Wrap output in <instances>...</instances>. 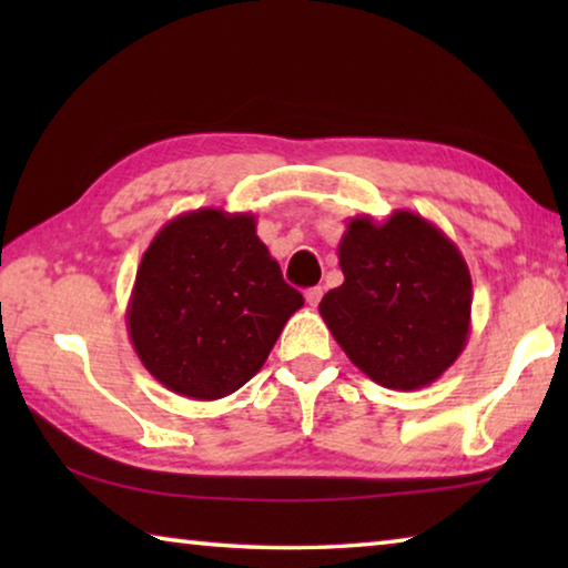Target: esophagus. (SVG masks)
Returning <instances> with one entry per match:
<instances>
[{
  "instance_id": "esophagus-1",
  "label": "esophagus",
  "mask_w": 568,
  "mask_h": 568,
  "mask_svg": "<svg viewBox=\"0 0 568 568\" xmlns=\"http://www.w3.org/2000/svg\"><path fill=\"white\" fill-rule=\"evenodd\" d=\"M321 297H323V287H318V285L307 287V291H305V301H307V305H311V307L318 305Z\"/></svg>"
}]
</instances>
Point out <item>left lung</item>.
<instances>
[{
  "label": "left lung",
  "instance_id": "left-lung-1",
  "mask_svg": "<svg viewBox=\"0 0 568 568\" xmlns=\"http://www.w3.org/2000/svg\"><path fill=\"white\" fill-rule=\"evenodd\" d=\"M343 285L318 305L345 355L371 381L416 390L438 381L470 333L468 265L444 230L410 210L355 215L338 245Z\"/></svg>",
  "mask_w": 568,
  "mask_h": 568
}]
</instances>
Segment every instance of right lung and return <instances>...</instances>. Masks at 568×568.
<instances>
[{"label": "right lung", "mask_w": 568, "mask_h": 568, "mask_svg": "<svg viewBox=\"0 0 568 568\" xmlns=\"http://www.w3.org/2000/svg\"><path fill=\"white\" fill-rule=\"evenodd\" d=\"M303 307L255 215L200 207L152 237L134 275L128 333L150 376L192 400L225 398L263 368Z\"/></svg>", "instance_id": "right-lung-1"}]
</instances>
